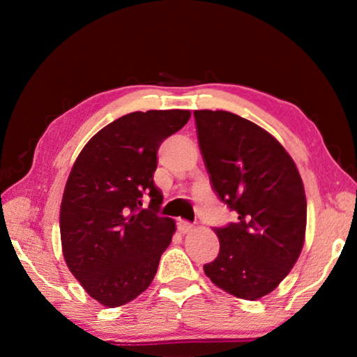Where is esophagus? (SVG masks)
<instances>
[{
  "instance_id": "esophagus-1",
  "label": "esophagus",
  "mask_w": 357,
  "mask_h": 357,
  "mask_svg": "<svg viewBox=\"0 0 357 357\" xmlns=\"http://www.w3.org/2000/svg\"><path fill=\"white\" fill-rule=\"evenodd\" d=\"M176 225H178V229H179V231L181 233H189L190 231V229L193 228V225H192V223L190 222H187V220H183V219H179L178 222H176Z\"/></svg>"
}]
</instances>
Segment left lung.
I'll return each instance as SVG.
<instances>
[{
	"label": "left lung",
	"mask_w": 357,
	"mask_h": 357,
	"mask_svg": "<svg viewBox=\"0 0 357 357\" xmlns=\"http://www.w3.org/2000/svg\"><path fill=\"white\" fill-rule=\"evenodd\" d=\"M193 116L211 185L238 213V222L213 228L220 250L204 274L236 298L259 299L285 279L304 245L301 174L282 144L252 121L223 110Z\"/></svg>",
	"instance_id": "obj_1"
}]
</instances>
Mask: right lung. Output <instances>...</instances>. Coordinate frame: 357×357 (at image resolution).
Segmentation results:
<instances>
[{
	"label": "right lung",
	"mask_w": 357,
	"mask_h": 357,
	"mask_svg": "<svg viewBox=\"0 0 357 357\" xmlns=\"http://www.w3.org/2000/svg\"><path fill=\"white\" fill-rule=\"evenodd\" d=\"M189 118V110L126 114L99 130L72 167L59 211L63 255L86 293L108 309L151 285L172 243L174 220L157 214L164 200L154 184L157 149Z\"/></svg>",
	"instance_id": "right-lung-1"
}]
</instances>
